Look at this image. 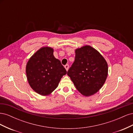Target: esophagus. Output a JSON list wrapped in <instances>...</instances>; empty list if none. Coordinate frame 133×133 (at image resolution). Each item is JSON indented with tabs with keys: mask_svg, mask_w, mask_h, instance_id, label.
Returning a JSON list of instances; mask_svg holds the SVG:
<instances>
[{
	"mask_svg": "<svg viewBox=\"0 0 133 133\" xmlns=\"http://www.w3.org/2000/svg\"><path fill=\"white\" fill-rule=\"evenodd\" d=\"M64 67H65L66 71H68V69H69V65H68V64H66V65H65V66H64Z\"/></svg>",
	"mask_w": 133,
	"mask_h": 133,
	"instance_id": "1",
	"label": "esophagus"
}]
</instances>
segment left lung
<instances>
[{
  "label": "left lung",
  "mask_w": 133,
  "mask_h": 133,
  "mask_svg": "<svg viewBox=\"0 0 133 133\" xmlns=\"http://www.w3.org/2000/svg\"><path fill=\"white\" fill-rule=\"evenodd\" d=\"M74 62L67 72L82 95L95 94L104 85L108 72L105 59L94 48L85 45L75 50Z\"/></svg>",
  "instance_id": "1"
}]
</instances>
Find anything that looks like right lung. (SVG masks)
<instances>
[{
    "instance_id": "add662e5",
    "label": "right lung",
    "mask_w": 133,
    "mask_h": 133,
    "mask_svg": "<svg viewBox=\"0 0 133 133\" xmlns=\"http://www.w3.org/2000/svg\"><path fill=\"white\" fill-rule=\"evenodd\" d=\"M53 52L50 47L41 48L31 56L26 65V74L30 87L44 96L51 94L67 73L60 60L54 57Z\"/></svg>"
}]
</instances>
